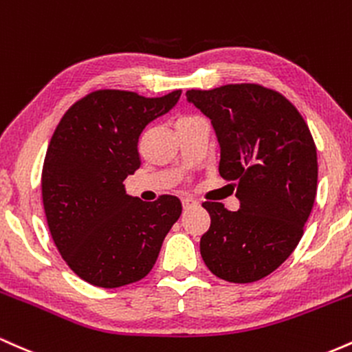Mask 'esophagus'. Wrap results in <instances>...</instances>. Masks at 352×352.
Returning a JSON list of instances; mask_svg holds the SVG:
<instances>
[{
	"label": "esophagus",
	"instance_id": "esophagus-1",
	"mask_svg": "<svg viewBox=\"0 0 352 352\" xmlns=\"http://www.w3.org/2000/svg\"><path fill=\"white\" fill-rule=\"evenodd\" d=\"M181 203H183L184 209H191V208L197 206V201L192 199V197H183V199H181Z\"/></svg>",
	"mask_w": 352,
	"mask_h": 352
}]
</instances>
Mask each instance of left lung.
Here are the masks:
<instances>
[{
	"label": "left lung",
	"mask_w": 352,
	"mask_h": 352,
	"mask_svg": "<svg viewBox=\"0 0 352 352\" xmlns=\"http://www.w3.org/2000/svg\"><path fill=\"white\" fill-rule=\"evenodd\" d=\"M211 120L221 146L219 175L241 208L206 201L211 226L199 250L229 283L266 278L296 250L318 191V153L301 113L278 91L254 82L186 91Z\"/></svg>",
	"instance_id": "8db88e82"
}]
</instances>
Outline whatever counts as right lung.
<instances>
[{
    "mask_svg": "<svg viewBox=\"0 0 352 352\" xmlns=\"http://www.w3.org/2000/svg\"><path fill=\"white\" fill-rule=\"evenodd\" d=\"M179 96L181 89L161 98L98 89L74 102L54 129L41 175L46 221L61 258L93 286L143 279L179 219L176 196L144 203L123 184L141 166L140 134Z\"/></svg>",
    "mask_w": 352,
    "mask_h": 352,
    "instance_id": "1",
    "label": "right lung"
}]
</instances>
